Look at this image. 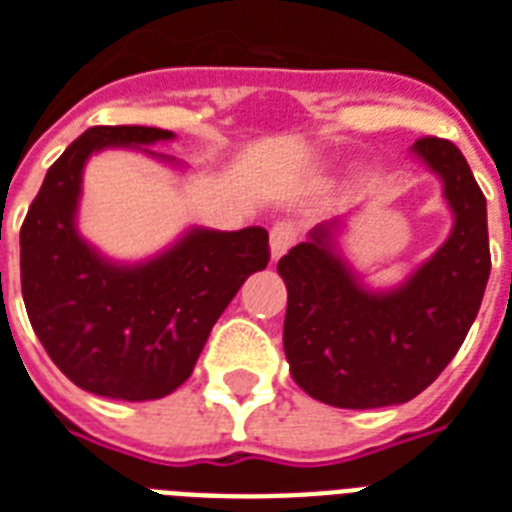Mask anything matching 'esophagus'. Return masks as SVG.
Returning <instances> with one entry per match:
<instances>
[{
    "instance_id": "1",
    "label": "esophagus",
    "mask_w": 512,
    "mask_h": 512,
    "mask_svg": "<svg viewBox=\"0 0 512 512\" xmlns=\"http://www.w3.org/2000/svg\"><path fill=\"white\" fill-rule=\"evenodd\" d=\"M297 241V225L289 220H281L271 228V257L279 260L281 255H287L289 249L295 247Z\"/></svg>"
}]
</instances>
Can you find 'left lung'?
Segmentation results:
<instances>
[{"instance_id": "1", "label": "left lung", "mask_w": 512, "mask_h": 512, "mask_svg": "<svg viewBox=\"0 0 512 512\" xmlns=\"http://www.w3.org/2000/svg\"><path fill=\"white\" fill-rule=\"evenodd\" d=\"M412 151L441 177L454 225L401 287L361 284L337 252L340 220L316 225L279 260L289 372L321 404L380 409L420 396L460 350L484 300L492 271L484 193L452 140L420 138Z\"/></svg>"}]
</instances>
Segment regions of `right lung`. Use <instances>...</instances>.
<instances>
[{
	"mask_svg": "<svg viewBox=\"0 0 512 512\" xmlns=\"http://www.w3.org/2000/svg\"><path fill=\"white\" fill-rule=\"evenodd\" d=\"M159 127H90L52 164L20 228V289L36 337L82 390L116 401L170 396L191 377L241 284L263 271L268 231L191 228L146 263H111L76 231L84 164L103 148L172 140ZM146 154L175 162L170 156Z\"/></svg>",
	"mask_w": 512,
	"mask_h": 512,
	"instance_id": "right-lung-1",
	"label": "right lung"
}]
</instances>
